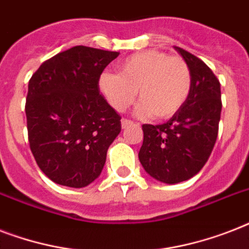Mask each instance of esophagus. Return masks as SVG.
Listing matches in <instances>:
<instances>
[{"label":"esophagus","instance_id":"34e87169","mask_svg":"<svg viewBox=\"0 0 249 249\" xmlns=\"http://www.w3.org/2000/svg\"><path fill=\"white\" fill-rule=\"evenodd\" d=\"M133 124V121L132 120H129V119H123V120H121V126H123V128H128L129 125H132Z\"/></svg>","mask_w":249,"mask_h":249}]
</instances>
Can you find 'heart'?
<instances>
[{
  "mask_svg": "<svg viewBox=\"0 0 249 249\" xmlns=\"http://www.w3.org/2000/svg\"><path fill=\"white\" fill-rule=\"evenodd\" d=\"M193 75L183 58L160 50H146L125 58L119 73L103 72L99 89L109 105L125 111L136 101L137 91L142 102L141 116L166 119L178 112L191 91Z\"/></svg>",
  "mask_w": 249,
  "mask_h": 249,
  "instance_id": "heart-1",
  "label": "heart"
}]
</instances>
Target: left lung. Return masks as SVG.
<instances>
[{"label": "left lung", "instance_id": "1", "mask_svg": "<svg viewBox=\"0 0 249 249\" xmlns=\"http://www.w3.org/2000/svg\"><path fill=\"white\" fill-rule=\"evenodd\" d=\"M193 75L191 91L178 112L164 124H143L138 158L151 177L164 183L187 181L211 156L220 124L221 85L201 59L177 48Z\"/></svg>", "mask_w": 249, "mask_h": 249}]
</instances>
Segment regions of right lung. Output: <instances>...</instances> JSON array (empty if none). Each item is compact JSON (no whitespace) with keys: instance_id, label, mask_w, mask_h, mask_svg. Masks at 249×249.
<instances>
[{"instance_id":"1","label":"right lung","mask_w":249,"mask_h":249,"mask_svg":"<svg viewBox=\"0 0 249 249\" xmlns=\"http://www.w3.org/2000/svg\"><path fill=\"white\" fill-rule=\"evenodd\" d=\"M119 53L73 46L45 60L28 83L29 147L53 182L85 187L99 177L121 130V116L99 90L102 72Z\"/></svg>"}]
</instances>
